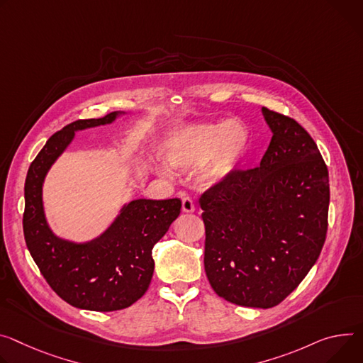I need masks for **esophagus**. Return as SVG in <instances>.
<instances>
[{"instance_id": "esophagus-1", "label": "esophagus", "mask_w": 363, "mask_h": 363, "mask_svg": "<svg viewBox=\"0 0 363 363\" xmlns=\"http://www.w3.org/2000/svg\"><path fill=\"white\" fill-rule=\"evenodd\" d=\"M182 211L184 213H194L195 211V204L189 199V196H184V199H182Z\"/></svg>"}]
</instances>
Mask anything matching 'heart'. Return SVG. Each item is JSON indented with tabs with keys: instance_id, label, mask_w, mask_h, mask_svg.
Returning <instances> with one entry per match:
<instances>
[{
	"instance_id": "obj_1",
	"label": "heart",
	"mask_w": 363,
	"mask_h": 363,
	"mask_svg": "<svg viewBox=\"0 0 363 363\" xmlns=\"http://www.w3.org/2000/svg\"><path fill=\"white\" fill-rule=\"evenodd\" d=\"M250 135L246 124L232 118L217 123L189 124L177 130L164 145V156L171 167L182 172L203 168V178L208 185L223 184L242 167L249 152ZM163 177L172 172L156 164Z\"/></svg>"
}]
</instances>
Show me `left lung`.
<instances>
[{"label": "left lung", "instance_id": "obj_1", "mask_svg": "<svg viewBox=\"0 0 363 363\" xmlns=\"http://www.w3.org/2000/svg\"><path fill=\"white\" fill-rule=\"evenodd\" d=\"M272 130L260 164L200 196L204 268L216 294L242 307L282 303L313 268L327 233L330 186L315 142L294 118L262 108Z\"/></svg>", "mask_w": 363, "mask_h": 363}]
</instances>
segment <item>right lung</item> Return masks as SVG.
<instances>
[{
	"label": "right lung",
	"mask_w": 363,
	"mask_h": 363,
	"mask_svg": "<svg viewBox=\"0 0 363 363\" xmlns=\"http://www.w3.org/2000/svg\"><path fill=\"white\" fill-rule=\"evenodd\" d=\"M118 111L77 120L56 131L31 162L24 184L23 232L27 249L50 288L68 304L92 311L130 307L153 277V246L181 213V200H135L124 206L106 232L88 243L59 239L43 211L42 186L53 162L75 131L113 123Z\"/></svg>",
	"instance_id": "obj_1"
}]
</instances>
